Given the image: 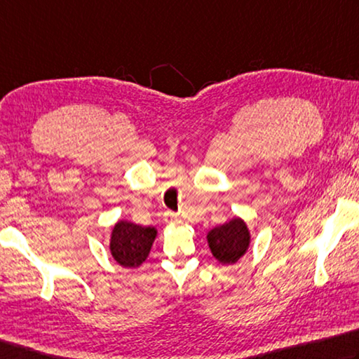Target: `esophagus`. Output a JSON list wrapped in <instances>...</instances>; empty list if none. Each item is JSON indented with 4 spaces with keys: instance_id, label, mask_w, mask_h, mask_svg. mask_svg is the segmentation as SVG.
<instances>
[{
    "instance_id": "obj_1",
    "label": "esophagus",
    "mask_w": 359,
    "mask_h": 359,
    "mask_svg": "<svg viewBox=\"0 0 359 359\" xmlns=\"http://www.w3.org/2000/svg\"><path fill=\"white\" fill-rule=\"evenodd\" d=\"M165 217H166L168 223H174V221L179 219V215L177 213H172V212H166Z\"/></svg>"
}]
</instances>
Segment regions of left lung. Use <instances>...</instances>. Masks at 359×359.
Returning a JSON list of instances; mask_svg holds the SVG:
<instances>
[{"label": "left lung", "mask_w": 359, "mask_h": 359, "mask_svg": "<svg viewBox=\"0 0 359 359\" xmlns=\"http://www.w3.org/2000/svg\"><path fill=\"white\" fill-rule=\"evenodd\" d=\"M205 238L213 257L221 265L237 264L251 245V232L240 217H233L227 223L213 227L207 232Z\"/></svg>", "instance_id": "8db88e82"}]
</instances>
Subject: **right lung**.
<instances>
[{"instance_id":"add662e5","label":"right lung","mask_w":359,"mask_h":359,"mask_svg":"<svg viewBox=\"0 0 359 359\" xmlns=\"http://www.w3.org/2000/svg\"><path fill=\"white\" fill-rule=\"evenodd\" d=\"M158 231L154 226L135 224L121 219L113 226L109 252L122 269H138L146 262Z\"/></svg>"}]
</instances>
